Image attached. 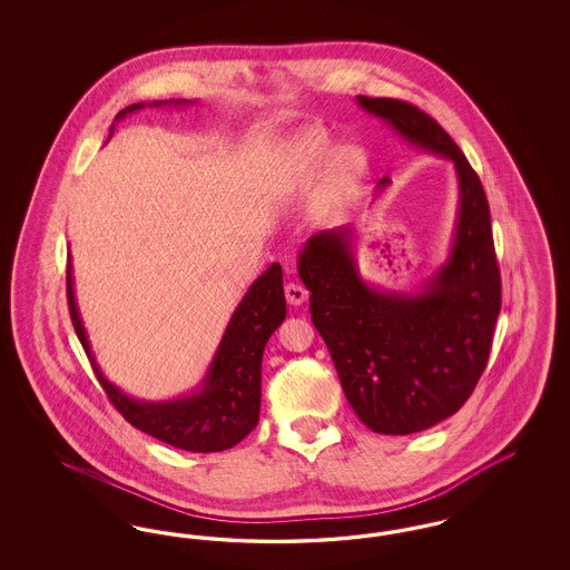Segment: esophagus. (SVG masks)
I'll return each mask as SVG.
<instances>
[{"mask_svg": "<svg viewBox=\"0 0 570 570\" xmlns=\"http://www.w3.org/2000/svg\"><path fill=\"white\" fill-rule=\"evenodd\" d=\"M284 295H286V301H288L291 305H301V303L307 298V291H305L301 284L291 282V284L284 286Z\"/></svg>", "mask_w": 570, "mask_h": 570, "instance_id": "obj_1", "label": "esophagus"}]
</instances>
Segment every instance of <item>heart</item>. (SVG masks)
I'll return each instance as SVG.
<instances>
[{
    "label": "heart",
    "instance_id": "heart-1",
    "mask_svg": "<svg viewBox=\"0 0 570 570\" xmlns=\"http://www.w3.org/2000/svg\"><path fill=\"white\" fill-rule=\"evenodd\" d=\"M328 154H331V138L323 130H316V128L303 130L291 140L286 149V156H284L286 170L293 179L307 181L318 175ZM361 166H363V154L356 147H340L331 156V170L342 179L356 175Z\"/></svg>",
    "mask_w": 570,
    "mask_h": 570
}]
</instances>
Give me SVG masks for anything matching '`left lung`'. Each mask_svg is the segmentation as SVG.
Returning <instances> with one entry per match:
<instances>
[{
	"label": "left lung",
	"instance_id": "left-lung-1",
	"mask_svg": "<svg viewBox=\"0 0 570 570\" xmlns=\"http://www.w3.org/2000/svg\"><path fill=\"white\" fill-rule=\"evenodd\" d=\"M356 102L410 145L453 163L460 184L453 245L416 293H393L358 275L354 228L340 226L303 244L298 277L356 416L376 434H416L453 416L488 365L502 305L488 196L428 112L393 98L356 96ZM389 184L382 177L379 190Z\"/></svg>",
	"mask_w": 570,
	"mask_h": 570
}]
</instances>
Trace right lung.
Here are the masks:
<instances>
[{"label":"right lung","instance_id":"1","mask_svg":"<svg viewBox=\"0 0 570 570\" xmlns=\"http://www.w3.org/2000/svg\"><path fill=\"white\" fill-rule=\"evenodd\" d=\"M164 105L184 107L191 102H151V107ZM142 107L147 105L138 102L132 107H126L115 119H121L128 112H135ZM66 282L72 325L81 340L85 353L91 361V367L102 389L107 391L112 406L117 407L136 430L184 451L217 453L235 446L256 428L261 414L263 351L273 331L286 318V298L279 263H273L272 267L247 288L242 303L230 316V323L222 335V342L203 382L188 395L168 402L135 400L102 374L100 365L96 363V356L91 353L87 331L82 326L81 314L77 307L70 254Z\"/></svg>","mask_w":570,"mask_h":570}]
</instances>
